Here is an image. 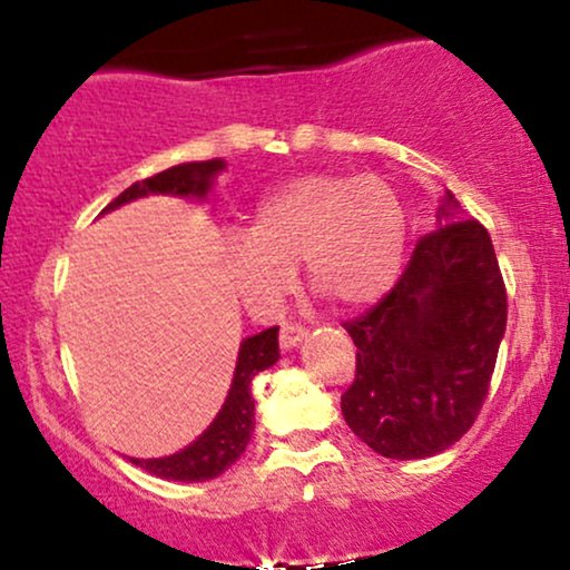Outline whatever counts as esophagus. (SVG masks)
Here are the masks:
<instances>
[{"label": "esophagus", "instance_id": "obj_1", "mask_svg": "<svg viewBox=\"0 0 570 570\" xmlns=\"http://www.w3.org/2000/svg\"><path fill=\"white\" fill-rule=\"evenodd\" d=\"M305 326L303 324H294V322H286L281 326V335H278V343L281 348H292V345H297L299 340L305 337Z\"/></svg>", "mask_w": 570, "mask_h": 570}]
</instances>
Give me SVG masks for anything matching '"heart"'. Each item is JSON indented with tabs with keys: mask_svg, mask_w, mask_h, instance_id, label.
Wrapping results in <instances>:
<instances>
[{
	"mask_svg": "<svg viewBox=\"0 0 570 570\" xmlns=\"http://www.w3.org/2000/svg\"><path fill=\"white\" fill-rule=\"evenodd\" d=\"M404 252V208L377 176L307 174L273 189L225 248L233 289L276 311L303 263L311 289L340 307L381 299Z\"/></svg>",
	"mask_w": 570,
	"mask_h": 570,
	"instance_id": "heart-1",
	"label": "heart"
}]
</instances>
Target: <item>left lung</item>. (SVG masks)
Instances as JSON below:
<instances>
[{"instance_id": "1", "label": "left lung", "mask_w": 570, "mask_h": 570, "mask_svg": "<svg viewBox=\"0 0 570 570\" xmlns=\"http://www.w3.org/2000/svg\"><path fill=\"white\" fill-rule=\"evenodd\" d=\"M423 235L391 292L343 326L356 377L340 404L348 429L385 458H429L474 426L507 330V286L493 240L453 212Z\"/></svg>"}]
</instances>
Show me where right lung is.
Here are the masks:
<instances>
[{
	"instance_id": "add662e5",
	"label": "right lung",
	"mask_w": 570,
	"mask_h": 570,
	"mask_svg": "<svg viewBox=\"0 0 570 570\" xmlns=\"http://www.w3.org/2000/svg\"><path fill=\"white\" fill-rule=\"evenodd\" d=\"M225 163L222 160H206V163H181V166L166 168V171L149 176V179L134 181L126 193H120L109 203V208L122 206V203L144 198L149 193H168V195H203L212 189L214 176H217ZM278 362V326L259 332V335L246 337L240 343L238 362H235V375L230 394H227L225 404H222L219 415L214 423L181 453L168 458H130L136 466L144 472L163 476V480H179V482H203L214 480L225 472L230 463L244 455L248 440L254 431V396L252 383L259 372L273 367Z\"/></svg>"
}]
</instances>
